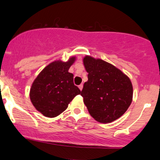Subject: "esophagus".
<instances>
[{"label":"esophagus","mask_w":160,"mask_h":160,"mask_svg":"<svg viewBox=\"0 0 160 160\" xmlns=\"http://www.w3.org/2000/svg\"><path fill=\"white\" fill-rule=\"evenodd\" d=\"M83 84H80V85H79V86H78L79 89H80V90H82V89H83Z\"/></svg>","instance_id":"obj_1"}]
</instances>
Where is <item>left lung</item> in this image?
<instances>
[{
    "instance_id": "left-lung-1",
    "label": "left lung",
    "mask_w": 160,
    "mask_h": 160,
    "mask_svg": "<svg viewBox=\"0 0 160 160\" xmlns=\"http://www.w3.org/2000/svg\"><path fill=\"white\" fill-rule=\"evenodd\" d=\"M88 73L81 95L89 113L100 123H110L124 114L133 99V86L126 74L110 63L89 55L83 58Z\"/></svg>"
}]
</instances>
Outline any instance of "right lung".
Instances as JSON below:
<instances>
[{"label": "right lung", "mask_w": 160, "mask_h": 160, "mask_svg": "<svg viewBox=\"0 0 160 160\" xmlns=\"http://www.w3.org/2000/svg\"><path fill=\"white\" fill-rule=\"evenodd\" d=\"M76 61L58 60L50 63L38 73L31 86L29 98L36 109L44 116L54 118L65 111L80 90L73 84V73L68 70Z\"/></svg>", "instance_id": "right-lung-1"}]
</instances>
